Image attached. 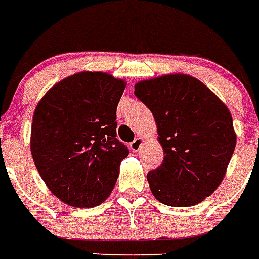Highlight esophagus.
<instances>
[{"mask_svg":"<svg viewBox=\"0 0 259 259\" xmlns=\"http://www.w3.org/2000/svg\"><path fill=\"white\" fill-rule=\"evenodd\" d=\"M142 145H143V138H141V137H137V138L132 142L130 147H132L133 151L137 152V151H139V148L142 147Z\"/></svg>","mask_w":259,"mask_h":259,"instance_id":"34e87169","label":"esophagus"}]
</instances>
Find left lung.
<instances>
[{"label":"left lung","instance_id":"obj_1","mask_svg":"<svg viewBox=\"0 0 259 259\" xmlns=\"http://www.w3.org/2000/svg\"><path fill=\"white\" fill-rule=\"evenodd\" d=\"M137 98L152 112L164 160L148 172L157 201L189 207L210 197L223 181L236 147L231 112L207 86L185 74L136 84Z\"/></svg>","mask_w":259,"mask_h":259}]
</instances>
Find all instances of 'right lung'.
<instances>
[{
	"instance_id": "1",
	"label": "right lung",
	"mask_w": 259,
	"mask_h": 259,
	"mask_svg": "<svg viewBox=\"0 0 259 259\" xmlns=\"http://www.w3.org/2000/svg\"><path fill=\"white\" fill-rule=\"evenodd\" d=\"M126 83L80 71L52 87L36 105L31 154L48 189L73 207L111 195L129 150L117 137L116 109Z\"/></svg>"
}]
</instances>
